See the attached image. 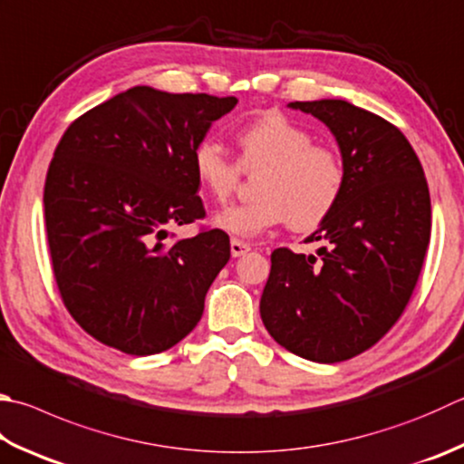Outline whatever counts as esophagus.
<instances>
[{"label": "esophagus", "mask_w": 464, "mask_h": 464, "mask_svg": "<svg viewBox=\"0 0 464 464\" xmlns=\"http://www.w3.org/2000/svg\"><path fill=\"white\" fill-rule=\"evenodd\" d=\"M248 250H250V244L242 242V240H238V238H232V242H230V252H232L234 258H236V256H244Z\"/></svg>", "instance_id": "esophagus-1"}]
</instances>
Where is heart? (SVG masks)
<instances>
[{
	"label": "heart",
	"instance_id": "obj_1",
	"mask_svg": "<svg viewBox=\"0 0 464 464\" xmlns=\"http://www.w3.org/2000/svg\"><path fill=\"white\" fill-rule=\"evenodd\" d=\"M309 129L281 112H268L236 130L238 161L224 153L214 139L191 151V169L206 194L218 204L228 202L242 171H258L256 199L222 209L218 228L255 238L273 226L288 222L296 232H311L327 220L345 191V160L334 145L314 143Z\"/></svg>",
	"mask_w": 464,
	"mask_h": 464
}]
</instances>
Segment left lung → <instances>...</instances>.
Here are the masks:
<instances>
[{
	"label": "left lung",
	"instance_id": "8db88e82",
	"mask_svg": "<svg viewBox=\"0 0 464 464\" xmlns=\"http://www.w3.org/2000/svg\"><path fill=\"white\" fill-rule=\"evenodd\" d=\"M323 121L345 160L337 208L307 242L317 256L276 248L260 296L278 345L317 363L352 360L394 327L420 276L430 242V194L404 133L339 99L291 102Z\"/></svg>",
	"mask_w": 464,
	"mask_h": 464
}]
</instances>
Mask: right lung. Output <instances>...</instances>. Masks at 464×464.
<instances>
[{"label":"right lung","instance_id":"right-lung-1","mask_svg":"<svg viewBox=\"0 0 464 464\" xmlns=\"http://www.w3.org/2000/svg\"><path fill=\"white\" fill-rule=\"evenodd\" d=\"M236 96L133 86L64 130L44 186L52 270L86 334L129 355L173 347L198 325L230 258L224 230L169 240L206 216L191 151Z\"/></svg>","mask_w":464,"mask_h":464}]
</instances>
